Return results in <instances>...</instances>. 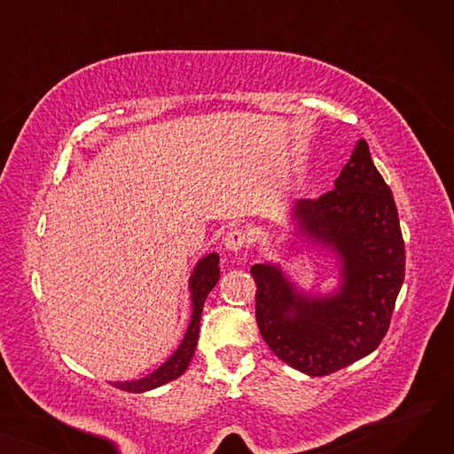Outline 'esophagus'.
Listing matches in <instances>:
<instances>
[{"label":"esophagus","mask_w":454,"mask_h":454,"mask_svg":"<svg viewBox=\"0 0 454 454\" xmlns=\"http://www.w3.org/2000/svg\"><path fill=\"white\" fill-rule=\"evenodd\" d=\"M248 247V237L243 230H231L224 237V248L233 255H241Z\"/></svg>","instance_id":"34e87169"}]
</instances>
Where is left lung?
Wrapping results in <instances>:
<instances>
[{
    "instance_id": "left-lung-1",
    "label": "left lung",
    "mask_w": 454,
    "mask_h": 454,
    "mask_svg": "<svg viewBox=\"0 0 454 454\" xmlns=\"http://www.w3.org/2000/svg\"><path fill=\"white\" fill-rule=\"evenodd\" d=\"M289 247L335 261L337 285L307 291L281 263L254 265L259 333L283 363L311 377L329 375L377 349L404 279L397 207L364 139L329 193L289 209Z\"/></svg>"
}]
</instances>
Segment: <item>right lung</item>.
Segmentation results:
<instances>
[{"label": "right lung", "mask_w": 454, "mask_h": 454, "mask_svg": "<svg viewBox=\"0 0 454 454\" xmlns=\"http://www.w3.org/2000/svg\"><path fill=\"white\" fill-rule=\"evenodd\" d=\"M219 254H206L197 261V265L193 267V272L189 276V298H191V320L187 324V329L184 333V339L178 344V348L173 351V355L161 363L154 372L147 373L141 379H132V380H115L112 383L115 388L125 390V392H149L154 390L161 385L171 383L176 377H180L191 359L195 355V348L199 342V331H200V317H202V309L207 294L215 285L219 283Z\"/></svg>", "instance_id": "add662e5"}]
</instances>
